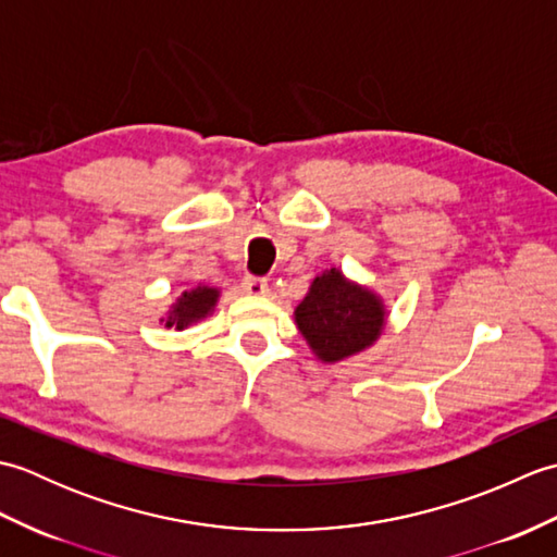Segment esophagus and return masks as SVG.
<instances>
[{
    "label": "esophagus",
    "instance_id": "1",
    "mask_svg": "<svg viewBox=\"0 0 557 557\" xmlns=\"http://www.w3.org/2000/svg\"><path fill=\"white\" fill-rule=\"evenodd\" d=\"M242 287L246 294H251V297H265V294L270 292L268 282L263 277H244Z\"/></svg>",
    "mask_w": 557,
    "mask_h": 557
}]
</instances>
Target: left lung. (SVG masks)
Instances as JSON below:
<instances>
[{
    "label": "left lung",
    "mask_w": 557,
    "mask_h": 557,
    "mask_svg": "<svg viewBox=\"0 0 557 557\" xmlns=\"http://www.w3.org/2000/svg\"><path fill=\"white\" fill-rule=\"evenodd\" d=\"M387 321L383 299L337 268L315 275L301 304L294 309L301 337L323 363L345 361L369 349Z\"/></svg>",
    "instance_id": "8db88e82"
}]
</instances>
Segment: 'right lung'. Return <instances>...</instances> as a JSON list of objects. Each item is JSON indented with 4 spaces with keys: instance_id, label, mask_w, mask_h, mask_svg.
<instances>
[{
    "instance_id": "add662e5",
    "label": "right lung",
    "mask_w": 557,
    "mask_h": 557,
    "mask_svg": "<svg viewBox=\"0 0 557 557\" xmlns=\"http://www.w3.org/2000/svg\"><path fill=\"white\" fill-rule=\"evenodd\" d=\"M218 299H220L218 287H208V285L188 287L170 306V311L162 318V323L164 327L184 330L188 325L203 321V318H208L212 311H215Z\"/></svg>"
}]
</instances>
